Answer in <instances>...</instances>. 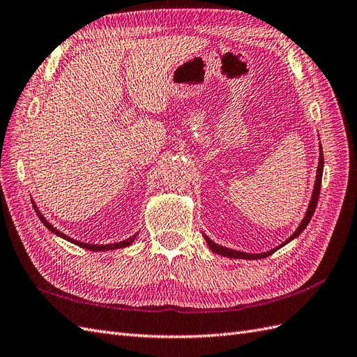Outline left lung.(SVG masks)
<instances>
[{"label": "left lung", "instance_id": "left-lung-1", "mask_svg": "<svg viewBox=\"0 0 357 357\" xmlns=\"http://www.w3.org/2000/svg\"><path fill=\"white\" fill-rule=\"evenodd\" d=\"M323 167H324V158H323V150H321V146H320V159H319V168H317V176H315V183H314V190H312V197H311V201H310V206H307V210L306 213L302 219V222L298 224L297 229L294 231V233L288 237L285 242H282L279 246L267 250V252H261V254H248V252H242V250H236V249H229V248H225V246H220L218 243H215L213 240H210L206 234H202L206 238V242L208 245V248L213 250L215 254L218 255H222V257H228V258H242V259H259V258H266L268 255H272L273 252H276V250L279 248L285 246L287 243H290L293 238H296L298 234L302 233V231L306 228V225L310 224V220L314 215L315 211V207H317V202H319V197H320V189H321V177H323Z\"/></svg>", "mask_w": 357, "mask_h": 357}]
</instances>
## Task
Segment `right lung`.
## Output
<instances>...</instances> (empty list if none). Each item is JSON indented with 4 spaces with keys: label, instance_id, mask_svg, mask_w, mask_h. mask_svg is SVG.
I'll return each instance as SVG.
<instances>
[{
    "label": "right lung",
    "instance_id": "add662e5",
    "mask_svg": "<svg viewBox=\"0 0 357 357\" xmlns=\"http://www.w3.org/2000/svg\"><path fill=\"white\" fill-rule=\"evenodd\" d=\"M33 201V199H31ZM33 206H34V210H36V213H37V216H38V219L42 220L43 222V225L51 231V233H54V234H56L59 237H61V238H64V240H67V242H70V243H73V245H76V246H79V248H84V249H89V250H94V252H100V250H112V249H120V248H128V246H130L133 242H135V238H137V236H138V233L135 234V236H132V237H129V238H126V240H123V242H117V243H108V245H91V243H84V242H79V240H75V238H72V237H69V236H66V234H63L61 231H59L56 229L52 224H50L46 220V218L40 213V211H38V208H37V206L34 204L33 202Z\"/></svg>",
    "mask_w": 357,
    "mask_h": 357
}]
</instances>
